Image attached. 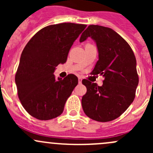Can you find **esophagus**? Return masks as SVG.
Wrapping results in <instances>:
<instances>
[{"instance_id":"esophagus-1","label":"esophagus","mask_w":153,"mask_h":153,"mask_svg":"<svg viewBox=\"0 0 153 153\" xmlns=\"http://www.w3.org/2000/svg\"><path fill=\"white\" fill-rule=\"evenodd\" d=\"M81 82H82V78H81V77H79V78H78V83H79V84H81Z\"/></svg>"}]
</instances>
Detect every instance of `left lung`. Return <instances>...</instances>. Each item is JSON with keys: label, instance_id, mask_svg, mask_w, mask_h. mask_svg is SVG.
Here are the masks:
<instances>
[{"label": "left lung", "instance_id": "left-lung-1", "mask_svg": "<svg viewBox=\"0 0 153 153\" xmlns=\"http://www.w3.org/2000/svg\"><path fill=\"white\" fill-rule=\"evenodd\" d=\"M90 37L96 44L98 61L92 74L104 78L103 85L83 80L86 93L81 104L89 118L100 122L118 118L130 106L138 85L136 59L131 47L113 29L90 25L80 38L84 42Z\"/></svg>", "mask_w": 153, "mask_h": 153}]
</instances>
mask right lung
Returning <instances> with one entry per match:
<instances>
[{"label":"right lung","instance_id":"right-lung-1","mask_svg":"<svg viewBox=\"0 0 153 153\" xmlns=\"http://www.w3.org/2000/svg\"><path fill=\"white\" fill-rule=\"evenodd\" d=\"M86 25L63 23L38 31L24 47L15 75L21 104L39 120L59 116L78 79L73 74L55 79L54 72L64 64L75 40Z\"/></svg>","mask_w":153,"mask_h":153}]
</instances>
